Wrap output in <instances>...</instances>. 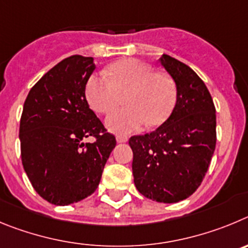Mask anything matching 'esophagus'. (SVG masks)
Returning a JSON list of instances; mask_svg holds the SVG:
<instances>
[{"mask_svg": "<svg viewBox=\"0 0 248 248\" xmlns=\"http://www.w3.org/2000/svg\"><path fill=\"white\" fill-rule=\"evenodd\" d=\"M116 140H117L119 143H124V142H127V140H128V137H126V136L119 135V136H116Z\"/></svg>", "mask_w": 248, "mask_h": 248, "instance_id": "obj_1", "label": "esophagus"}]
</instances>
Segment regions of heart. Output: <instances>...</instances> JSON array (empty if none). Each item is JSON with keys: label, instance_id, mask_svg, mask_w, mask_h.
<instances>
[{"label": "heart", "instance_id": "b5f03b06", "mask_svg": "<svg viewBox=\"0 0 248 248\" xmlns=\"http://www.w3.org/2000/svg\"><path fill=\"white\" fill-rule=\"evenodd\" d=\"M126 93L127 108L106 119V127L112 132H133L144 124L159 126L169 119L177 102L173 79L136 59L116 62L106 74L91 75L86 81V100L97 113L111 112L119 106L120 95Z\"/></svg>", "mask_w": 248, "mask_h": 248}]
</instances>
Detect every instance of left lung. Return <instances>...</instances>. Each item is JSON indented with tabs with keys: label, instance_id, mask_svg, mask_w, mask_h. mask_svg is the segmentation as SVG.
<instances>
[{
	"label": "left lung",
	"instance_id": "obj_1",
	"mask_svg": "<svg viewBox=\"0 0 248 248\" xmlns=\"http://www.w3.org/2000/svg\"><path fill=\"white\" fill-rule=\"evenodd\" d=\"M177 85L173 112L155 131L132 136L135 185L158 202H178L199 188L216 146V110L206 85L175 58L159 59Z\"/></svg>",
	"mask_w": 248,
	"mask_h": 248
}]
</instances>
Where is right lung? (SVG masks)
Returning <instances> with one entry per match:
<instances>
[{"mask_svg": "<svg viewBox=\"0 0 248 248\" xmlns=\"http://www.w3.org/2000/svg\"><path fill=\"white\" fill-rule=\"evenodd\" d=\"M93 70V58L71 55L44 74L24 101L22 164L34 190L50 204L64 206L91 195L116 146L86 101ZM90 135L95 142L85 144Z\"/></svg>", "mask_w": 248, "mask_h": 248, "instance_id": "add662e5", "label": "right lung"}]
</instances>
